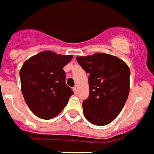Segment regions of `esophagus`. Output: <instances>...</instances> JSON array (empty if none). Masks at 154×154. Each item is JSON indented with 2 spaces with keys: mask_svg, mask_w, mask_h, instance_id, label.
Instances as JSON below:
<instances>
[{
  "mask_svg": "<svg viewBox=\"0 0 154 154\" xmlns=\"http://www.w3.org/2000/svg\"><path fill=\"white\" fill-rule=\"evenodd\" d=\"M73 91H74V93L76 94V93H78V87H77V86H74V87H73Z\"/></svg>",
  "mask_w": 154,
  "mask_h": 154,
  "instance_id": "obj_1",
  "label": "esophagus"
}]
</instances>
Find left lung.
Returning <instances> with one entry per match:
<instances>
[{"label":"left lung","instance_id":"1","mask_svg":"<svg viewBox=\"0 0 154 154\" xmlns=\"http://www.w3.org/2000/svg\"><path fill=\"white\" fill-rule=\"evenodd\" d=\"M89 73V97L82 102L85 118L96 125H106L124 107L130 90V70L125 62L105 53L76 57Z\"/></svg>","mask_w":154,"mask_h":154}]
</instances>
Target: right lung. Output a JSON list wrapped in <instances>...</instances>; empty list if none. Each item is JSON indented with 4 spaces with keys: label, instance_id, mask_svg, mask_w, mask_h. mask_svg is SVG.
<instances>
[{
    "label": "right lung",
    "instance_id": "right-lung-1",
    "mask_svg": "<svg viewBox=\"0 0 154 154\" xmlns=\"http://www.w3.org/2000/svg\"><path fill=\"white\" fill-rule=\"evenodd\" d=\"M72 55L42 51L25 61L19 75L25 101L34 115L51 119L67 105L73 91L65 83L64 68Z\"/></svg>",
    "mask_w": 154,
    "mask_h": 154
}]
</instances>
